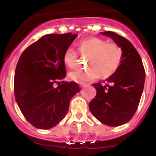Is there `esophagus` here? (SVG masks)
Segmentation results:
<instances>
[{
	"label": "esophagus",
	"instance_id": "esophagus-1",
	"mask_svg": "<svg viewBox=\"0 0 156 156\" xmlns=\"http://www.w3.org/2000/svg\"><path fill=\"white\" fill-rule=\"evenodd\" d=\"M87 86V83H80V87L81 88Z\"/></svg>",
	"mask_w": 156,
	"mask_h": 156
}]
</instances>
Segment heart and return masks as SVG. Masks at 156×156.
Instances as JSON below:
<instances>
[{
    "instance_id": "b5f03b06",
    "label": "heart",
    "mask_w": 156,
    "mask_h": 156,
    "mask_svg": "<svg viewBox=\"0 0 156 156\" xmlns=\"http://www.w3.org/2000/svg\"><path fill=\"white\" fill-rule=\"evenodd\" d=\"M78 50L83 56H86L89 67L83 69H76L69 73L72 80L77 83H86L100 76L107 77L115 73L119 68L123 57L122 49L118 44L102 38L91 37L78 43ZM66 66L74 68L77 64L78 55L73 47H68L62 56Z\"/></svg>"
}]
</instances>
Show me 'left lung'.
I'll return each mask as SVG.
<instances>
[{"label":"left lung","instance_id":"left-lung-1","mask_svg":"<svg viewBox=\"0 0 156 156\" xmlns=\"http://www.w3.org/2000/svg\"><path fill=\"white\" fill-rule=\"evenodd\" d=\"M111 37L122 48L119 68L108 79L93 85L97 90L89 104L91 113L105 125L118 126L132 119L138 108L144 89L145 71L138 52L127 39L116 33H101Z\"/></svg>","mask_w":156,"mask_h":156}]
</instances>
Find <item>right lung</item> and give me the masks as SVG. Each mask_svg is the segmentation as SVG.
I'll list each match as a JSON object with an SVG mask.
<instances>
[{"mask_svg":"<svg viewBox=\"0 0 156 156\" xmlns=\"http://www.w3.org/2000/svg\"><path fill=\"white\" fill-rule=\"evenodd\" d=\"M76 37L71 33L47 34L26 48L19 58L15 98L26 119L36 128L56 126L68 112L72 98L80 91L76 82L63 81L66 76L63 53Z\"/></svg>","mask_w":156,"mask_h":156,"instance_id":"right-lung-1","label":"right lung"}]
</instances>
